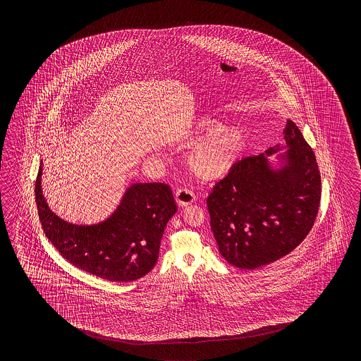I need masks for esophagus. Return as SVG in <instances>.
Listing matches in <instances>:
<instances>
[{"mask_svg":"<svg viewBox=\"0 0 361 361\" xmlns=\"http://www.w3.org/2000/svg\"><path fill=\"white\" fill-rule=\"evenodd\" d=\"M195 200H196L195 193L188 188H179L176 192V201H177L179 207H187V205L192 204Z\"/></svg>","mask_w":361,"mask_h":361,"instance_id":"1","label":"esophagus"}]
</instances>
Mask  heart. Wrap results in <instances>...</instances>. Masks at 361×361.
I'll use <instances>...</instances> for the list:
<instances>
[{"mask_svg":"<svg viewBox=\"0 0 361 361\" xmlns=\"http://www.w3.org/2000/svg\"><path fill=\"white\" fill-rule=\"evenodd\" d=\"M219 125L221 123L212 117L201 118L196 130L205 135L193 146L187 157L192 173L207 182L224 177L245 148L244 131L238 126L219 128Z\"/></svg>","mask_w":361,"mask_h":361,"instance_id":"1","label":"heart"}]
</instances>
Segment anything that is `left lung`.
<instances>
[{
	"label": "left lung",
	"mask_w": 361,
	"mask_h": 361,
	"mask_svg": "<svg viewBox=\"0 0 361 361\" xmlns=\"http://www.w3.org/2000/svg\"><path fill=\"white\" fill-rule=\"evenodd\" d=\"M281 169L266 154L238 160L215 183L207 199L219 253L235 267L253 269L293 252L314 226L322 199V178L314 151L288 120Z\"/></svg>",
	"instance_id": "left-lung-1"
}]
</instances>
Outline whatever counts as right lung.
Listing matches in <instances>:
<instances>
[{
	"label": "right lung",
	"mask_w": 361,
	"mask_h": 361,
	"mask_svg": "<svg viewBox=\"0 0 361 361\" xmlns=\"http://www.w3.org/2000/svg\"><path fill=\"white\" fill-rule=\"evenodd\" d=\"M41 176L42 166L35 184L39 222L64 259L77 269L117 283L138 280L154 269L166 223L177 212L168 184L134 183L104 222L78 226L63 221L47 207Z\"/></svg>",
	"instance_id": "1"
}]
</instances>
